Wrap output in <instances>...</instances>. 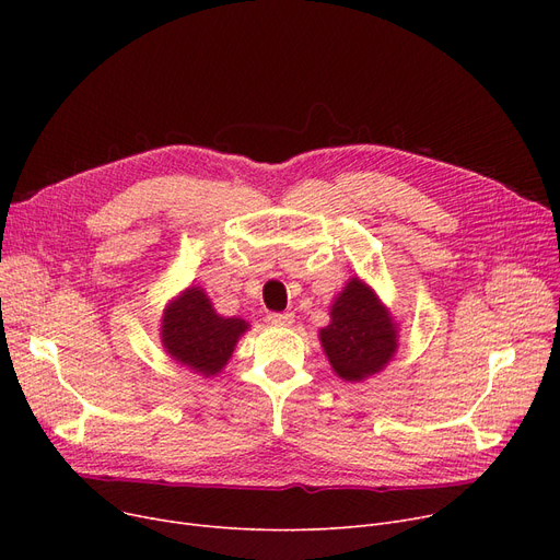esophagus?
Listing matches in <instances>:
<instances>
[{
	"label": "esophagus",
	"mask_w": 560,
	"mask_h": 560,
	"mask_svg": "<svg viewBox=\"0 0 560 560\" xmlns=\"http://www.w3.org/2000/svg\"><path fill=\"white\" fill-rule=\"evenodd\" d=\"M268 322L272 327H290L292 322H295V315H292V313H270Z\"/></svg>",
	"instance_id": "34e87169"
}]
</instances>
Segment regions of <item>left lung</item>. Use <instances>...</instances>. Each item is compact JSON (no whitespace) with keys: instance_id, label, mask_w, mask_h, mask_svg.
<instances>
[{"instance_id":"left-lung-1","label":"left lung","mask_w":560,"mask_h":560,"mask_svg":"<svg viewBox=\"0 0 560 560\" xmlns=\"http://www.w3.org/2000/svg\"><path fill=\"white\" fill-rule=\"evenodd\" d=\"M319 340L338 376L361 381L393 359L397 329L374 292L361 279H351L331 306V325L319 331Z\"/></svg>"}]
</instances>
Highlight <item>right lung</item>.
<instances>
[{
    "instance_id": "right-lung-1",
    "label": "right lung",
    "mask_w": 560,
    "mask_h": 560,
    "mask_svg": "<svg viewBox=\"0 0 560 560\" xmlns=\"http://www.w3.org/2000/svg\"><path fill=\"white\" fill-rule=\"evenodd\" d=\"M245 331V319L220 317L199 288H188L179 300L167 306L161 338L174 361L211 376L224 368L235 342Z\"/></svg>"
}]
</instances>
